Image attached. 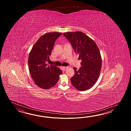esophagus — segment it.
<instances>
[{
    "label": "esophagus",
    "instance_id": "esophagus-1",
    "mask_svg": "<svg viewBox=\"0 0 131 131\" xmlns=\"http://www.w3.org/2000/svg\"><path fill=\"white\" fill-rule=\"evenodd\" d=\"M62 68L64 70L67 69V68H68V67H63Z\"/></svg>",
    "mask_w": 131,
    "mask_h": 131
}]
</instances>
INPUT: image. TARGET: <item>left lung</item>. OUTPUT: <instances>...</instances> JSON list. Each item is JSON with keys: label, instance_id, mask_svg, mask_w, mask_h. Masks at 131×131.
<instances>
[{"label": "left lung", "instance_id": "obj_1", "mask_svg": "<svg viewBox=\"0 0 131 131\" xmlns=\"http://www.w3.org/2000/svg\"><path fill=\"white\" fill-rule=\"evenodd\" d=\"M63 35L82 60L79 69L73 68L75 73L71 79L72 86L80 91L90 89L97 81L102 68L99 49L93 39L81 31L66 32Z\"/></svg>", "mask_w": 131, "mask_h": 131}]
</instances>
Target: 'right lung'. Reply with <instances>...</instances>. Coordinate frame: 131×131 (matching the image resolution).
<instances>
[{
    "instance_id": "obj_1",
    "label": "right lung",
    "mask_w": 131,
    "mask_h": 131,
    "mask_svg": "<svg viewBox=\"0 0 131 131\" xmlns=\"http://www.w3.org/2000/svg\"><path fill=\"white\" fill-rule=\"evenodd\" d=\"M61 35L58 32L43 35L34 45L29 54L28 64L31 76L35 83L42 89H49L55 86L63 73L59 67L45 63L50 60L56 39Z\"/></svg>"
}]
</instances>
